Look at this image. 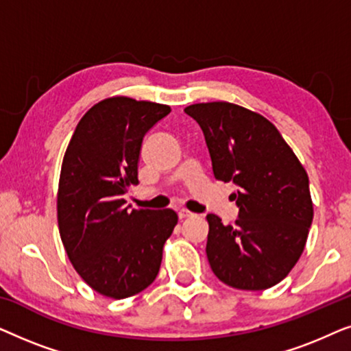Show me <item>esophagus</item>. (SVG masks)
Wrapping results in <instances>:
<instances>
[{"instance_id":"esophagus-1","label":"esophagus","mask_w":351,"mask_h":351,"mask_svg":"<svg viewBox=\"0 0 351 351\" xmlns=\"http://www.w3.org/2000/svg\"><path fill=\"white\" fill-rule=\"evenodd\" d=\"M191 215H193V214H191L190 210H186V209H180V210H179V219H180V220L189 219V217H191Z\"/></svg>"}]
</instances>
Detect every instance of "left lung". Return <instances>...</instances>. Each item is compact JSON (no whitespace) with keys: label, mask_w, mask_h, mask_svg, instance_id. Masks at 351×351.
<instances>
[{"label":"left lung","mask_w":351,"mask_h":351,"mask_svg":"<svg viewBox=\"0 0 351 351\" xmlns=\"http://www.w3.org/2000/svg\"><path fill=\"white\" fill-rule=\"evenodd\" d=\"M185 113L203 129L217 180L238 186L234 225L208 214L206 254L214 275L263 291L289 275L313 220L308 176L280 131L262 114L230 102L195 104Z\"/></svg>","instance_id":"8db88e82"}]
</instances>
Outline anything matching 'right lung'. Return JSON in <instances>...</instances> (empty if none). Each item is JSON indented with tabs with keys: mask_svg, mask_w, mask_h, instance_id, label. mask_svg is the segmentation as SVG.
<instances>
[{
	"mask_svg": "<svg viewBox=\"0 0 351 351\" xmlns=\"http://www.w3.org/2000/svg\"><path fill=\"white\" fill-rule=\"evenodd\" d=\"M171 107L110 97L80 119L62 161L57 220L78 275L112 299L136 295L155 281L162 247L177 225L172 209H129L143 136Z\"/></svg>",
	"mask_w": 351,
	"mask_h": 351,
	"instance_id": "right-lung-1",
	"label": "right lung"
}]
</instances>
